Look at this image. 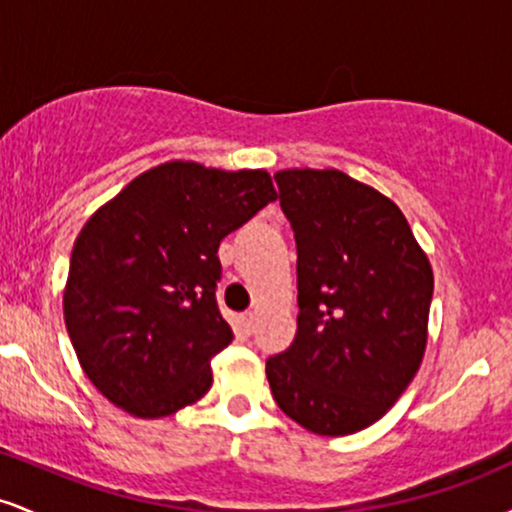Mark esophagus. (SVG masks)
<instances>
[{"label": "esophagus", "mask_w": 512, "mask_h": 512, "mask_svg": "<svg viewBox=\"0 0 512 512\" xmlns=\"http://www.w3.org/2000/svg\"><path fill=\"white\" fill-rule=\"evenodd\" d=\"M240 322H243V330L250 334L252 327H255V313H252V310H248V313L240 315Z\"/></svg>", "instance_id": "34e87169"}]
</instances>
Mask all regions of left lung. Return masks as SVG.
I'll use <instances>...</instances> for the list:
<instances>
[{"label": "left lung", "instance_id": "8db88e82", "mask_svg": "<svg viewBox=\"0 0 512 512\" xmlns=\"http://www.w3.org/2000/svg\"><path fill=\"white\" fill-rule=\"evenodd\" d=\"M296 236L298 332L267 358L279 409L317 436L380 419L426 351L433 269L392 199L342 170L274 175Z\"/></svg>", "mask_w": 512, "mask_h": 512}]
</instances>
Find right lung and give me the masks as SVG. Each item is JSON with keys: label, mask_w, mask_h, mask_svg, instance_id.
<instances>
[{"label": "right lung", "mask_w": 512, "mask_h": 512, "mask_svg": "<svg viewBox=\"0 0 512 512\" xmlns=\"http://www.w3.org/2000/svg\"><path fill=\"white\" fill-rule=\"evenodd\" d=\"M276 199L267 170L170 161L134 178L76 236L64 322L115 407L161 419L211 387L233 342L216 305L219 243Z\"/></svg>", "instance_id": "obj_1"}]
</instances>
